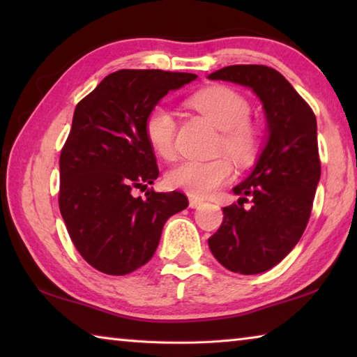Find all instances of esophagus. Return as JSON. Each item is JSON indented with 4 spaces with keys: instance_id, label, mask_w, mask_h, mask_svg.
Instances as JSON below:
<instances>
[{
    "instance_id": "esophagus-1",
    "label": "esophagus",
    "mask_w": 357,
    "mask_h": 357,
    "mask_svg": "<svg viewBox=\"0 0 357 357\" xmlns=\"http://www.w3.org/2000/svg\"><path fill=\"white\" fill-rule=\"evenodd\" d=\"M203 203H204V202L200 200V198H193V197H190V200H189L190 208H200Z\"/></svg>"
}]
</instances>
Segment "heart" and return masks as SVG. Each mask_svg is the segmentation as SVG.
I'll list each match as a JSON object with an SVG mask.
<instances>
[{"instance_id": "obj_1", "label": "heart", "mask_w": 357, "mask_h": 357, "mask_svg": "<svg viewBox=\"0 0 357 357\" xmlns=\"http://www.w3.org/2000/svg\"><path fill=\"white\" fill-rule=\"evenodd\" d=\"M193 110L220 129L219 153H227L241 167L252 165L261 148V129L250 119L252 107L245 96L228 86H209L187 99ZM143 132L151 149L164 160L176 157V121L164 107H154L144 118ZM234 167L227 155L209 160H184L167 173V184L187 195H213L233 179Z\"/></svg>"}]
</instances>
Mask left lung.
I'll use <instances>...</instances> for the list:
<instances>
[{
	"label": "left lung",
	"mask_w": 357,
	"mask_h": 357,
	"mask_svg": "<svg viewBox=\"0 0 357 357\" xmlns=\"http://www.w3.org/2000/svg\"><path fill=\"white\" fill-rule=\"evenodd\" d=\"M209 78L252 88L268 118V144L250 176L233 189L238 203L223 208L222 225L208 239L227 269L259 274L294 249L309 223L321 176L317 118L287 78L268 66H227ZM247 201L250 208H243Z\"/></svg>",
	"instance_id": "8db88e82"
}]
</instances>
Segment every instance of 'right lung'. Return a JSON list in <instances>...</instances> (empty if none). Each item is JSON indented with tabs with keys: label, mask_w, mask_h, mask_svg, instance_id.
Instances as JSON below:
<instances>
[{
	"label": "right lung",
	"mask_w": 357,
	"mask_h": 357,
	"mask_svg": "<svg viewBox=\"0 0 357 357\" xmlns=\"http://www.w3.org/2000/svg\"><path fill=\"white\" fill-rule=\"evenodd\" d=\"M195 74L121 69L78 102L59 155V211L78 253L94 269L126 275L153 258L168 217L187 208L181 192L146 190L159 176L143 132L148 112Z\"/></svg>",
	"instance_id": "1"
}]
</instances>
